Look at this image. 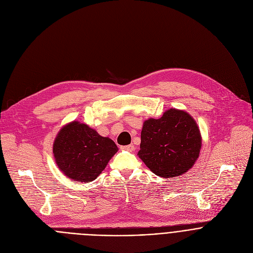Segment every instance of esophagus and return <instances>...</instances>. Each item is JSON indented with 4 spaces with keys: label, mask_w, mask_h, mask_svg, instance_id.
I'll list each match as a JSON object with an SVG mask.
<instances>
[{
    "label": "esophagus",
    "mask_w": 253,
    "mask_h": 253,
    "mask_svg": "<svg viewBox=\"0 0 253 253\" xmlns=\"http://www.w3.org/2000/svg\"><path fill=\"white\" fill-rule=\"evenodd\" d=\"M121 149L122 150H125V151H129V152H132V151H134L135 150V147H134V145H127V146H121Z\"/></svg>",
    "instance_id": "1"
}]
</instances>
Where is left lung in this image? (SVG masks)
I'll return each mask as SVG.
<instances>
[{"label":"left lung","instance_id":"8db88e82","mask_svg":"<svg viewBox=\"0 0 253 253\" xmlns=\"http://www.w3.org/2000/svg\"><path fill=\"white\" fill-rule=\"evenodd\" d=\"M201 144V133L193 117L171 108L159 119L144 121L138 156L155 175L172 178L192 168Z\"/></svg>","mask_w":253,"mask_h":253}]
</instances>
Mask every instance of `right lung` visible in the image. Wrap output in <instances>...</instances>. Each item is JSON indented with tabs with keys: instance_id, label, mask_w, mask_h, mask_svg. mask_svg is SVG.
Instances as JSON below:
<instances>
[{
	"instance_id": "1",
	"label": "right lung",
	"mask_w": 253,
	"mask_h": 253,
	"mask_svg": "<svg viewBox=\"0 0 253 253\" xmlns=\"http://www.w3.org/2000/svg\"><path fill=\"white\" fill-rule=\"evenodd\" d=\"M117 151L112 139L78 121L63 126L53 143L59 169L72 181L85 183L95 180Z\"/></svg>"
}]
</instances>
